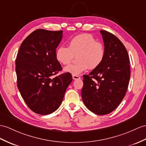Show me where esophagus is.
Here are the masks:
<instances>
[{
  "label": "esophagus",
  "instance_id": "obj_1",
  "mask_svg": "<svg viewBox=\"0 0 146 146\" xmlns=\"http://www.w3.org/2000/svg\"><path fill=\"white\" fill-rule=\"evenodd\" d=\"M72 78L74 80H77V79H80V77H79V76H76V75H72Z\"/></svg>",
  "mask_w": 146,
  "mask_h": 146
}]
</instances>
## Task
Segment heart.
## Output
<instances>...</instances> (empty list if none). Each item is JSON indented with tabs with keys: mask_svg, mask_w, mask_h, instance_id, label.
Returning a JSON list of instances; mask_svg holds the SVG:
<instances>
[{
	"mask_svg": "<svg viewBox=\"0 0 146 146\" xmlns=\"http://www.w3.org/2000/svg\"><path fill=\"white\" fill-rule=\"evenodd\" d=\"M77 54L78 61L64 68L65 72L76 76L89 68L94 69L100 66L105 58V48L92 35L80 34L70 39L68 47L59 46L55 51L56 60L63 65L69 64Z\"/></svg>",
	"mask_w": 146,
	"mask_h": 146,
	"instance_id": "obj_1",
	"label": "heart"
}]
</instances>
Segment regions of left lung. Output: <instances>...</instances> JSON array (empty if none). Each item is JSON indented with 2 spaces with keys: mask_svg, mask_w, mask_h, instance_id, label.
I'll use <instances>...</instances> for the list:
<instances>
[{
  "mask_svg": "<svg viewBox=\"0 0 146 146\" xmlns=\"http://www.w3.org/2000/svg\"><path fill=\"white\" fill-rule=\"evenodd\" d=\"M105 46L101 64L84 75L82 98L86 107L98 115H107L125 96L130 79L129 58L125 46L114 35L100 30Z\"/></svg>",
  "mask_w": 146,
  "mask_h": 146,
  "instance_id": "8db88e82",
  "label": "left lung"
}]
</instances>
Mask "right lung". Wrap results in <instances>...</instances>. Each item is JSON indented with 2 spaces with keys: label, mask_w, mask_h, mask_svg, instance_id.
<instances>
[{
  "label": "right lung",
  "mask_w": 146,
  "mask_h": 146,
  "mask_svg": "<svg viewBox=\"0 0 146 146\" xmlns=\"http://www.w3.org/2000/svg\"><path fill=\"white\" fill-rule=\"evenodd\" d=\"M62 32L35 30L25 39L18 52L17 87L28 107L37 114L46 115L55 111L72 80L69 72L54 77L62 70L55 51Z\"/></svg>",
  "instance_id": "add662e5"
}]
</instances>
